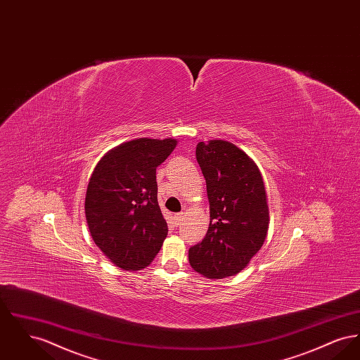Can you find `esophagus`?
Listing matches in <instances>:
<instances>
[{
	"label": "esophagus",
	"mask_w": 360,
	"mask_h": 360,
	"mask_svg": "<svg viewBox=\"0 0 360 360\" xmlns=\"http://www.w3.org/2000/svg\"><path fill=\"white\" fill-rule=\"evenodd\" d=\"M174 220H175L176 225H179L181 221L184 220V213H175V214H174Z\"/></svg>",
	"instance_id": "1"
}]
</instances>
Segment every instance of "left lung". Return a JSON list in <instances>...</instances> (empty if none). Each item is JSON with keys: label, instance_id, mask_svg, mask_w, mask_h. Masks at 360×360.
<instances>
[{"label": "left lung", "instance_id": "1", "mask_svg": "<svg viewBox=\"0 0 360 360\" xmlns=\"http://www.w3.org/2000/svg\"><path fill=\"white\" fill-rule=\"evenodd\" d=\"M195 158L206 181L210 223L190 247V266L210 279L240 273L263 245L269 206L262 174L252 159L224 140L200 141Z\"/></svg>", "mask_w": 360, "mask_h": 360}]
</instances>
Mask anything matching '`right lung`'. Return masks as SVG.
Listing matches in <instances>:
<instances>
[{
	"label": "right lung",
	"mask_w": 360,
	"mask_h": 360,
	"mask_svg": "<svg viewBox=\"0 0 360 360\" xmlns=\"http://www.w3.org/2000/svg\"><path fill=\"white\" fill-rule=\"evenodd\" d=\"M174 139H136L103 155L86 190L85 213L96 245L122 270H140L159 252L169 228L158 204L156 167Z\"/></svg>",
	"instance_id": "right-lung-1"
}]
</instances>
